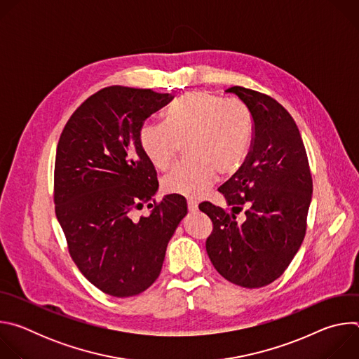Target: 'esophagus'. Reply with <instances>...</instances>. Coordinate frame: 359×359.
Here are the masks:
<instances>
[{"instance_id": "obj_1", "label": "esophagus", "mask_w": 359, "mask_h": 359, "mask_svg": "<svg viewBox=\"0 0 359 359\" xmlns=\"http://www.w3.org/2000/svg\"><path fill=\"white\" fill-rule=\"evenodd\" d=\"M187 208L191 213H194L198 210V203L196 200H187Z\"/></svg>"}]
</instances>
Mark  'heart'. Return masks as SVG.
Instances as JSON below:
<instances>
[{"instance_id": "heart-1", "label": "heart", "mask_w": 359, "mask_h": 359, "mask_svg": "<svg viewBox=\"0 0 359 359\" xmlns=\"http://www.w3.org/2000/svg\"><path fill=\"white\" fill-rule=\"evenodd\" d=\"M252 136V118L241 102H224L208 92H189L166 109L163 123H144L139 144L159 170L173 163L180 143L189 156L163 179L172 194L197 198L220 173L236 170L244 161Z\"/></svg>"}]
</instances>
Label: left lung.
I'll return each mask as SVG.
<instances>
[{"label": "left lung", "instance_id": "left-lung-1", "mask_svg": "<svg viewBox=\"0 0 359 359\" xmlns=\"http://www.w3.org/2000/svg\"><path fill=\"white\" fill-rule=\"evenodd\" d=\"M254 122L251 150L240 170L219 190L233 213L204 201L213 222L206 241L215 269L233 284L264 287L292 262L305 236L313 179L299 130L291 115L264 93L231 86ZM246 208L238 224L234 210Z\"/></svg>", "mask_w": 359, "mask_h": 359}]
</instances>
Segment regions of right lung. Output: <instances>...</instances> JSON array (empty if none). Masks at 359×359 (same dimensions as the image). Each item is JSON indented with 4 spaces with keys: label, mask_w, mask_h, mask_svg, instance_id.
<instances>
[{
    "label": "right lung",
    "mask_w": 359,
    "mask_h": 359,
    "mask_svg": "<svg viewBox=\"0 0 359 359\" xmlns=\"http://www.w3.org/2000/svg\"><path fill=\"white\" fill-rule=\"evenodd\" d=\"M169 93L109 86L88 97L67 122L57 147L54 201L72 260L100 291L132 297L161 274L168 243L187 215L168 194L133 217L159 189L140 149L139 130Z\"/></svg>",
    "instance_id": "obj_1"
}]
</instances>
